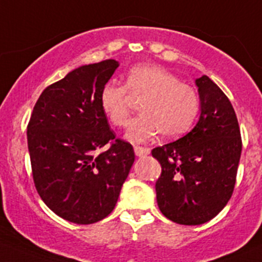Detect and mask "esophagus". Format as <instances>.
Segmentation results:
<instances>
[{
    "mask_svg": "<svg viewBox=\"0 0 262 262\" xmlns=\"http://www.w3.org/2000/svg\"><path fill=\"white\" fill-rule=\"evenodd\" d=\"M134 150H135V154L138 157H145L150 153V150L148 148H143V146H135Z\"/></svg>",
    "mask_w": 262,
    "mask_h": 262,
    "instance_id": "34e87169",
    "label": "esophagus"
}]
</instances>
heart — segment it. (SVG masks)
<instances>
[{"instance_id": "heart-1", "label": "heart", "mask_w": 262, "mask_h": 262, "mask_svg": "<svg viewBox=\"0 0 262 262\" xmlns=\"http://www.w3.org/2000/svg\"><path fill=\"white\" fill-rule=\"evenodd\" d=\"M130 95L145 99L141 103L143 116L128 124L126 139L131 143H145L161 133L162 138L175 139L185 134L196 118L199 98L191 86L158 66H139L129 71L126 87L106 83L100 92V106L112 124L126 126L131 105Z\"/></svg>"}]
</instances>
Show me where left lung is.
<instances>
[{
	"label": "left lung",
	"mask_w": 262,
	"mask_h": 262,
	"mask_svg": "<svg viewBox=\"0 0 262 262\" xmlns=\"http://www.w3.org/2000/svg\"><path fill=\"white\" fill-rule=\"evenodd\" d=\"M201 116L190 133L157 146L161 163L156 183L161 212L181 225H201L226 206L235 185L242 138L235 112L220 87L202 76L195 79Z\"/></svg>",
	"instance_id": "1"
}]
</instances>
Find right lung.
<instances>
[{
  "label": "right lung",
  "instance_id": "1",
  "mask_svg": "<svg viewBox=\"0 0 262 262\" xmlns=\"http://www.w3.org/2000/svg\"><path fill=\"white\" fill-rule=\"evenodd\" d=\"M118 66L108 59L69 72L43 90L29 119L34 185L47 207L71 223L106 217L135 161L133 145L116 139L100 106L101 89Z\"/></svg>",
  "mask_w": 262,
  "mask_h": 262
}]
</instances>
